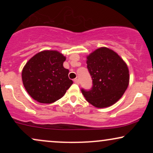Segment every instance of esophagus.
<instances>
[{"label":"esophagus","mask_w":153,"mask_h":153,"mask_svg":"<svg viewBox=\"0 0 153 153\" xmlns=\"http://www.w3.org/2000/svg\"><path fill=\"white\" fill-rule=\"evenodd\" d=\"M74 82H75V83H76V84H79V80H78V79H77V78L74 79Z\"/></svg>","instance_id":"34e87169"}]
</instances>
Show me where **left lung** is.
<instances>
[{
  "label": "left lung",
  "mask_w": 153,
  "mask_h": 153,
  "mask_svg": "<svg viewBox=\"0 0 153 153\" xmlns=\"http://www.w3.org/2000/svg\"><path fill=\"white\" fill-rule=\"evenodd\" d=\"M87 68L92 78L91 90L82 88L86 101L97 108H105L118 101L127 90L129 69L113 50L101 47L87 57Z\"/></svg>",
  "instance_id": "left-lung-1"
}]
</instances>
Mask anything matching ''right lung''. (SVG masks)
<instances>
[{"mask_svg": "<svg viewBox=\"0 0 153 153\" xmlns=\"http://www.w3.org/2000/svg\"><path fill=\"white\" fill-rule=\"evenodd\" d=\"M65 57L54 50L36 54L26 62L22 73L27 93L42 103L55 102L65 94L73 84L69 71L63 67Z\"/></svg>", "mask_w": 153, "mask_h": 153, "instance_id": "1", "label": "right lung"}]
</instances>
